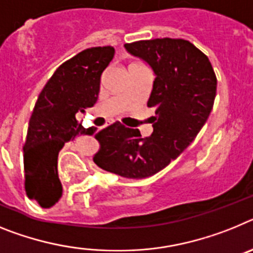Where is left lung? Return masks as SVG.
Returning <instances> with one entry per match:
<instances>
[{"label": "left lung", "mask_w": 253, "mask_h": 253, "mask_svg": "<svg viewBox=\"0 0 253 253\" xmlns=\"http://www.w3.org/2000/svg\"><path fill=\"white\" fill-rule=\"evenodd\" d=\"M125 48L155 75L148 107L155 109L153 133L113 124L96 133L94 163L131 179L148 178L188 148L208 121L216 95V76L208 57L184 39H151Z\"/></svg>", "instance_id": "8db88e82"}]
</instances>
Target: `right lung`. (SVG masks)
<instances>
[{
    "label": "right lung",
    "mask_w": 253,
    "mask_h": 253,
    "mask_svg": "<svg viewBox=\"0 0 253 253\" xmlns=\"http://www.w3.org/2000/svg\"><path fill=\"white\" fill-rule=\"evenodd\" d=\"M113 56L109 45L83 50L62 63L39 94L24 145V172L26 195L42 208L53 206L62 196L57 160L63 145L96 131L85 128L75 116L96 103L100 76Z\"/></svg>",
    "instance_id": "right-lung-1"
}]
</instances>
